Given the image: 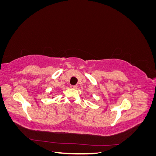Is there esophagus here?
<instances>
[{
  "mask_svg": "<svg viewBox=\"0 0 156 156\" xmlns=\"http://www.w3.org/2000/svg\"><path fill=\"white\" fill-rule=\"evenodd\" d=\"M70 87L72 88H73V89H76L77 88V85H71Z\"/></svg>",
  "mask_w": 156,
  "mask_h": 156,
  "instance_id": "obj_1",
  "label": "esophagus"
}]
</instances>
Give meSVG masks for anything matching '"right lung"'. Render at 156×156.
I'll use <instances>...</instances> for the list:
<instances>
[{"instance_id":"add662e5","label":"right lung","mask_w":156,"mask_h":156,"mask_svg":"<svg viewBox=\"0 0 156 156\" xmlns=\"http://www.w3.org/2000/svg\"><path fill=\"white\" fill-rule=\"evenodd\" d=\"M51 94V92L50 93V94ZM52 96H53V95H52ZM54 98V97H52V98Z\"/></svg>"}]
</instances>
